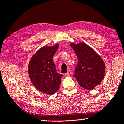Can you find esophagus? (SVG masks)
Here are the masks:
<instances>
[{
    "mask_svg": "<svg viewBox=\"0 0 124 124\" xmlns=\"http://www.w3.org/2000/svg\"><path fill=\"white\" fill-rule=\"evenodd\" d=\"M71 74V72L70 70H68V72L65 73V75H66V76H69V75H70Z\"/></svg>",
    "mask_w": 124,
    "mask_h": 124,
    "instance_id": "1",
    "label": "esophagus"
}]
</instances>
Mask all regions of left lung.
I'll use <instances>...</instances> for the list:
<instances>
[{
    "label": "left lung",
    "mask_w": 124,
    "mask_h": 124,
    "mask_svg": "<svg viewBox=\"0 0 124 124\" xmlns=\"http://www.w3.org/2000/svg\"><path fill=\"white\" fill-rule=\"evenodd\" d=\"M78 62L73 75L79 84L87 90H92L104 78L105 65L97 53L85 43H70Z\"/></svg>",
    "instance_id": "8db88e82"
}]
</instances>
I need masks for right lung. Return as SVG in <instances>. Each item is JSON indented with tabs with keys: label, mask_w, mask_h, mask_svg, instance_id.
<instances>
[{
	"label": "right lung",
	"mask_w": 124,
	"mask_h": 124,
	"mask_svg": "<svg viewBox=\"0 0 124 124\" xmlns=\"http://www.w3.org/2000/svg\"><path fill=\"white\" fill-rule=\"evenodd\" d=\"M58 45L44 46L39 49L30 60L28 74L35 87L47 94H55L59 88L63 75L56 72L53 57L58 50Z\"/></svg>",
	"instance_id": "obj_1"
}]
</instances>
